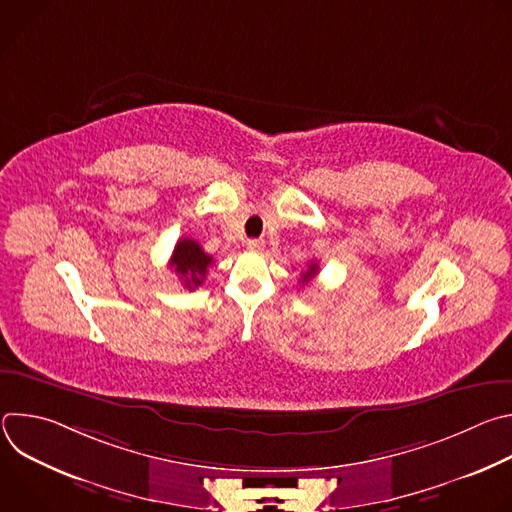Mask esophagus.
Segmentation results:
<instances>
[{
  "label": "esophagus",
  "mask_w": 512,
  "mask_h": 512,
  "mask_svg": "<svg viewBox=\"0 0 512 512\" xmlns=\"http://www.w3.org/2000/svg\"><path fill=\"white\" fill-rule=\"evenodd\" d=\"M247 249L249 251H263L265 249V243L261 239H249L247 241Z\"/></svg>",
  "instance_id": "obj_1"
}]
</instances>
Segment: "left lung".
Segmentation results:
<instances>
[{
	"label": "left lung",
	"mask_w": 512,
	"mask_h": 512,
	"mask_svg": "<svg viewBox=\"0 0 512 512\" xmlns=\"http://www.w3.org/2000/svg\"><path fill=\"white\" fill-rule=\"evenodd\" d=\"M316 273H318V263H314V261H312V263L308 265V271L302 275V283H304V285H306V283H310V281L314 279V275H316Z\"/></svg>",
	"instance_id": "8db88e82"
}]
</instances>
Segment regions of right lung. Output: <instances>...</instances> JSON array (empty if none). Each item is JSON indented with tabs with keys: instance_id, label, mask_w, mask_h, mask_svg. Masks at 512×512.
<instances>
[{
	"instance_id": "obj_1",
	"label": "right lung",
	"mask_w": 512,
	"mask_h": 512,
	"mask_svg": "<svg viewBox=\"0 0 512 512\" xmlns=\"http://www.w3.org/2000/svg\"><path fill=\"white\" fill-rule=\"evenodd\" d=\"M212 265V257L204 253V249L194 239H180L170 257V267L182 279L188 289L202 285L208 267Z\"/></svg>"
}]
</instances>
